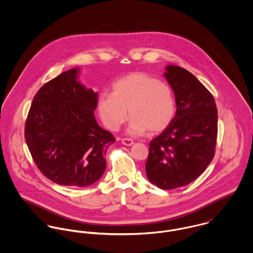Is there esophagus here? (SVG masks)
Returning <instances> with one entry per match:
<instances>
[{"instance_id":"34e87169","label":"esophagus","mask_w":253,"mask_h":253,"mask_svg":"<svg viewBox=\"0 0 253 253\" xmlns=\"http://www.w3.org/2000/svg\"><path fill=\"white\" fill-rule=\"evenodd\" d=\"M122 143L126 145V146H131V145L133 144V141L130 138H123L122 139Z\"/></svg>"}]
</instances>
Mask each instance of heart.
<instances>
[{"label": "heart", "instance_id": "b5f03b06", "mask_svg": "<svg viewBox=\"0 0 253 253\" xmlns=\"http://www.w3.org/2000/svg\"><path fill=\"white\" fill-rule=\"evenodd\" d=\"M129 112H127V109ZM99 117L104 126L116 131L131 117L127 132L142 135L167 128L176 112L171 86L159 79L141 72L126 75L112 84V92H102L97 101Z\"/></svg>", "mask_w": 253, "mask_h": 253}]
</instances>
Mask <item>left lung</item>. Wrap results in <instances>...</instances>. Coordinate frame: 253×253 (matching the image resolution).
<instances>
[{"label": "left lung", "mask_w": 253, "mask_h": 253, "mask_svg": "<svg viewBox=\"0 0 253 253\" xmlns=\"http://www.w3.org/2000/svg\"><path fill=\"white\" fill-rule=\"evenodd\" d=\"M166 70L177 109L169 126L150 142L145 167L152 184L170 190L197 179L212 161L218 117L212 94L192 73L175 65Z\"/></svg>", "instance_id": "1"}]
</instances>
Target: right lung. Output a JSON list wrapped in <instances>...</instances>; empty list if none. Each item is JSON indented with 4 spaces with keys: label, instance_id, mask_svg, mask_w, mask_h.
I'll use <instances>...</instances> for the list:
<instances>
[{
    "label": "right lung",
    "instance_id": "right-lung-1",
    "mask_svg": "<svg viewBox=\"0 0 253 253\" xmlns=\"http://www.w3.org/2000/svg\"><path fill=\"white\" fill-rule=\"evenodd\" d=\"M73 68L45 83L36 93L25 124V140L41 172L76 188L99 180L106 153L116 139L95 118L97 92L78 81Z\"/></svg>",
    "mask_w": 253,
    "mask_h": 253
}]
</instances>
